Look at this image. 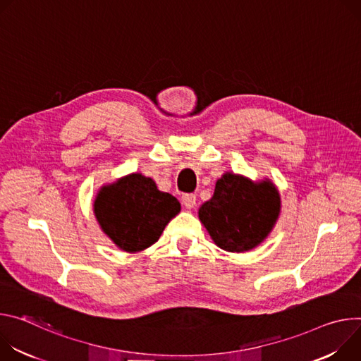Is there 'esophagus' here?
I'll return each instance as SVG.
<instances>
[{
  "mask_svg": "<svg viewBox=\"0 0 361 361\" xmlns=\"http://www.w3.org/2000/svg\"><path fill=\"white\" fill-rule=\"evenodd\" d=\"M182 204L185 208L192 209L196 205V195L195 193H185L182 196Z\"/></svg>",
  "mask_w": 361,
  "mask_h": 361,
  "instance_id": "obj_1",
  "label": "esophagus"
}]
</instances>
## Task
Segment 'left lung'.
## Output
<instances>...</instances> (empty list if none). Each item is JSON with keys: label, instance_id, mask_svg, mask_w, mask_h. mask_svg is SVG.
Instances as JSON below:
<instances>
[{"label": "left lung", "instance_id": "1", "mask_svg": "<svg viewBox=\"0 0 361 361\" xmlns=\"http://www.w3.org/2000/svg\"><path fill=\"white\" fill-rule=\"evenodd\" d=\"M279 208V193L271 182L252 183L244 176L225 173L218 179L214 196L199 209V219L219 248L245 252L268 236Z\"/></svg>", "mask_w": 361, "mask_h": 361}]
</instances>
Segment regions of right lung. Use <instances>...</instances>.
Listing matches in <instances>:
<instances>
[{
  "mask_svg": "<svg viewBox=\"0 0 361 361\" xmlns=\"http://www.w3.org/2000/svg\"><path fill=\"white\" fill-rule=\"evenodd\" d=\"M180 211L171 193L160 192L150 178L132 173L102 188L94 214L103 232L126 252L153 245L169 221Z\"/></svg>",
  "mask_w": 361,
  "mask_h": 361,
  "instance_id": "add662e5",
  "label": "right lung"
}]
</instances>
